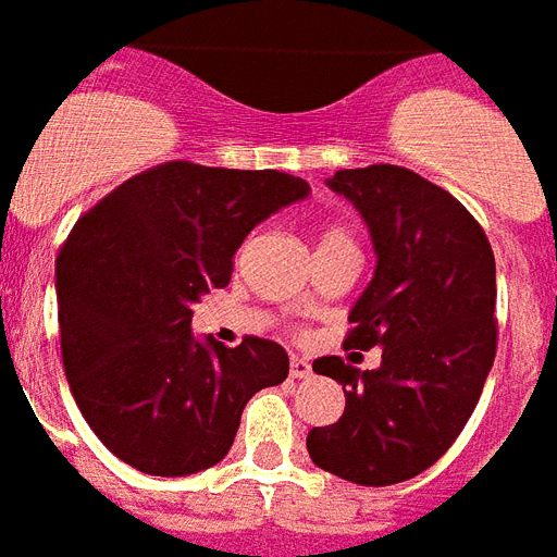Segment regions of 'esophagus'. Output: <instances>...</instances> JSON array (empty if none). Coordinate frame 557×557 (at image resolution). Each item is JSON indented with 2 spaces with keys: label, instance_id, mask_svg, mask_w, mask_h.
Returning a JSON list of instances; mask_svg holds the SVG:
<instances>
[{
  "label": "esophagus",
  "instance_id": "34e87169",
  "mask_svg": "<svg viewBox=\"0 0 557 557\" xmlns=\"http://www.w3.org/2000/svg\"><path fill=\"white\" fill-rule=\"evenodd\" d=\"M288 372H292V379H309V375H312V364H309L306 358H292Z\"/></svg>",
  "mask_w": 557,
  "mask_h": 557
}]
</instances>
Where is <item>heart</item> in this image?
<instances>
[{
    "label": "heart",
    "instance_id": "1",
    "mask_svg": "<svg viewBox=\"0 0 557 557\" xmlns=\"http://www.w3.org/2000/svg\"><path fill=\"white\" fill-rule=\"evenodd\" d=\"M344 239H352V236H349L347 231H344V227H326V231H323V234H321V243H318V248H321V245L344 243Z\"/></svg>",
    "mask_w": 557,
    "mask_h": 557
}]
</instances>
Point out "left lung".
I'll use <instances>...</instances> for the list:
<instances>
[{"label": "left lung", "mask_w": 557, "mask_h": 557, "mask_svg": "<svg viewBox=\"0 0 557 557\" xmlns=\"http://www.w3.org/2000/svg\"><path fill=\"white\" fill-rule=\"evenodd\" d=\"M330 187L361 210L379 257L344 349L381 347V367L314 361V372L344 384L347 407L335 424L312 428L306 448L349 483H405L454 445L494 364L492 245L448 190L413 170H338Z\"/></svg>", "instance_id": "left-lung-1"}]
</instances>
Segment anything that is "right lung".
Listing matches in <instances>:
<instances>
[{
    "label": "right lung",
    "instance_id": "add662e5",
    "mask_svg": "<svg viewBox=\"0 0 557 557\" xmlns=\"http://www.w3.org/2000/svg\"><path fill=\"white\" fill-rule=\"evenodd\" d=\"M309 196L280 170L168 161L86 210L57 257V318L72 396L126 466L185 476L216 466L286 349L265 338H193V304L231 283L234 253L262 219Z\"/></svg>",
    "mask_w": 557,
    "mask_h": 557
}]
</instances>
